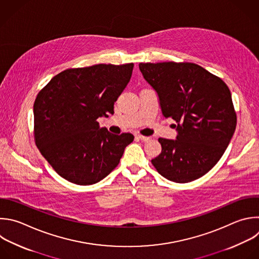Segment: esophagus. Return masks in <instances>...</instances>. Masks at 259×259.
<instances>
[{"label":"esophagus","mask_w":259,"mask_h":259,"mask_svg":"<svg viewBox=\"0 0 259 259\" xmlns=\"http://www.w3.org/2000/svg\"><path fill=\"white\" fill-rule=\"evenodd\" d=\"M137 138H139L141 141H149L151 138L147 137V136H143V135H137Z\"/></svg>","instance_id":"esophagus-1"}]
</instances>
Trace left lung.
Instances as JSON below:
<instances>
[{
    "mask_svg": "<svg viewBox=\"0 0 259 259\" xmlns=\"http://www.w3.org/2000/svg\"><path fill=\"white\" fill-rule=\"evenodd\" d=\"M156 92L164 118L177 122V139L159 138L161 152L151 163L165 179L194 181L210 170L227 149L237 116L227 84L194 63H140Z\"/></svg>",
    "mask_w": 259,
    "mask_h": 259,
    "instance_id": "8db88e82",
    "label": "left lung"
}]
</instances>
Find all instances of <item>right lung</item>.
I'll list each match as a JSON object with an SVG mask.
<instances>
[{
  "mask_svg": "<svg viewBox=\"0 0 259 259\" xmlns=\"http://www.w3.org/2000/svg\"><path fill=\"white\" fill-rule=\"evenodd\" d=\"M134 64H99L67 69L51 79L34 105V140L57 173L77 185H92L119 164L134 136L116 135L97 121L114 114Z\"/></svg>",
  "mask_w": 259,
  "mask_h": 259,
  "instance_id": "add662e5",
  "label": "right lung"
}]
</instances>
